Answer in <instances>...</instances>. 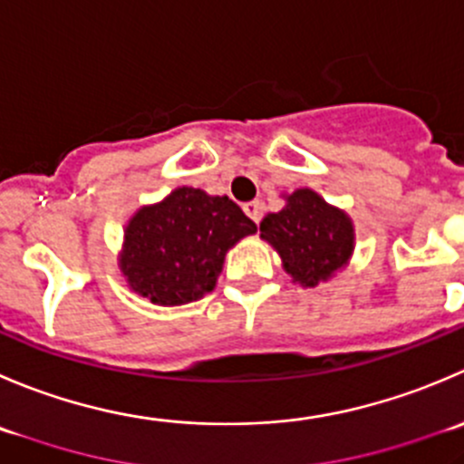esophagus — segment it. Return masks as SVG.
<instances>
[{
	"mask_svg": "<svg viewBox=\"0 0 464 464\" xmlns=\"http://www.w3.org/2000/svg\"><path fill=\"white\" fill-rule=\"evenodd\" d=\"M263 210H265V204L263 201H249V204H245V213L249 215L251 219H254L256 224L263 219Z\"/></svg>",
	"mask_w": 464,
	"mask_h": 464,
	"instance_id": "obj_1",
	"label": "esophagus"
}]
</instances>
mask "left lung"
<instances>
[{
	"label": "left lung",
	"mask_w": 464,
	"mask_h": 464,
	"mask_svg": "<svg viewBox=\"0 0 464 464\" xmlns=\"http://www.w3.org/2000/svg\"><path fill=\"white\" fill-rule=\"evenodd\" d=\"M260 237L276 249L292 281L304 287L328 281L344 267L356 242L352 218L308 188L287 195L283 210L265 215Z\"/></svg>",
	"instance_id": "1"
}]
</instances>
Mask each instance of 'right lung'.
Returning a JSON list of instances; mask_svg holds the SVG:
<instances>
[{
    "instance_id": "right-lung-1",
    "label": "right lung",
    "mask_w": 464,
    "mask_h": 464,
    "mask_svg": "<svg viewBox=\"0 0 464 464\" xmlns=\"http://www.w3.org/2000/svg\"><path fill=\"white\" fill-rule=\"evenodd\" d=\"M251 233L236 201L183 186L129 219L120 269L151 304H190L213 290L227 251Z\"/></svg>"
}]
</instances>
